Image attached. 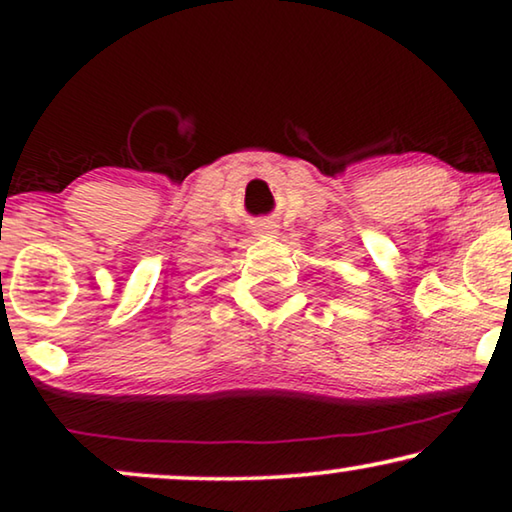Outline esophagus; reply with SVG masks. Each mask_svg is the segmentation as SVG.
<instances>
[{"label": "esophagus", "mask_w": 512, "mask_h": 512, "mask_svg": "<svg viewBox=\"0 0 512 512\" xmlns=\"http://www.w3.org/2000/svg\"><path fill=\"white\" fill-rule=\"evenodd\" d=\"M254 233L256 235H275L277 233V223H272V221L258 223V226H254Z\"/></svg>", "instance_id": "1"}]
</instances>
